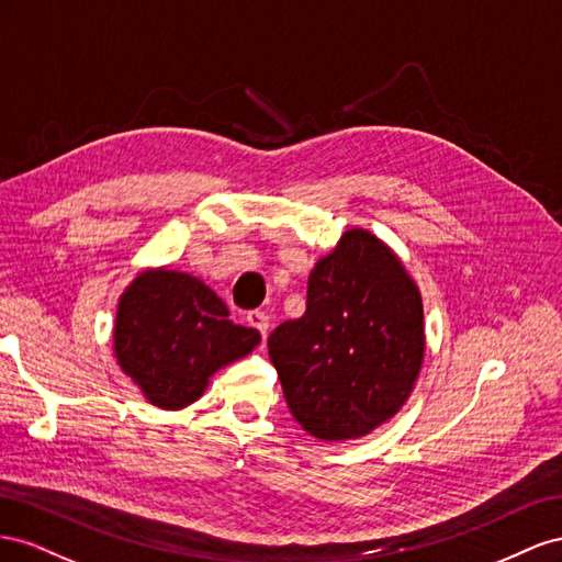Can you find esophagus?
<instances>
[{
  "instance_id": "esophagus-1",
  "label": "esophagus",
  "mask_w": 562,
  "mask_h": 562,
  "mask_svg": "<svg viewBox=\"0 0 562 562\" xmlns=\"http://www.w3.org/2000/svg\"><path fill=\"white\" fill-rule=\"evenodd\" d=\"M247 323H249L254 329H259V331H261V336L266 339L270 323H268V315H266L263 311H251V313L247 315Z\"/></svg>"
}]
</instances>
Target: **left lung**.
<instances>
[{
	"label": "left lung",
	"mask_w": 562,
	"mask_h": 562,
	"mask_svg": "<svg viewBox=\"0 0 562 562\" xmlns=\"http://www.w3.org/2000/svg\"><path fill=\"white\" fill-rule=\"evenodd\" d=\"M426 352L422 292L400 256L350 228L308 276L306 313L268 339L282 393L313 438L370 436L407 403Z\"/></svg>",
	"instance_id": "8db88e82"
}]
</instances>
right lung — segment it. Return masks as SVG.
<instances>
[{"mask_svg":"<svg viewBox=\"0 0 562 562\" xmlns=\"http://www.w3.org/2000/svg\"><path fill=\"white\" fill-rule=\"evenodd\" d=\"M261 334L235 325L223 299L190 272L146 268L120 296L112 352L150 405L183 409L223 367L247 358Z\"/></svg>","mask_w":562,"mask_h":562,"instance_id":"right-lung-1","label":"right lung"}]
</instances>
